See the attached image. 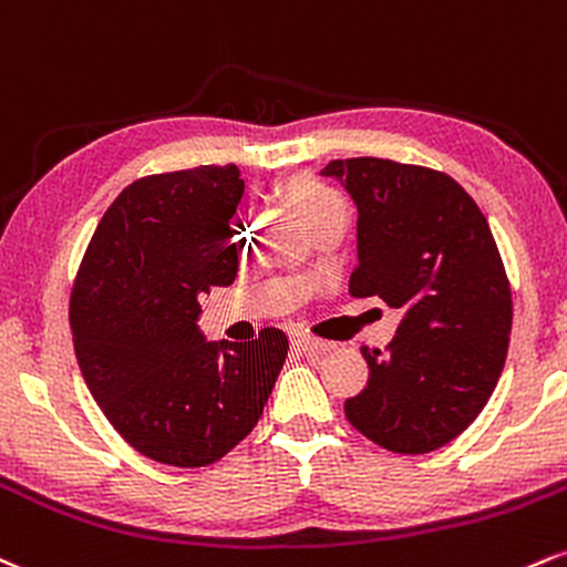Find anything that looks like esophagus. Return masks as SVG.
<instances>
[{"instance_id": "esophagus-1", "label": "esophagus", "mask_w": 567, "mask_h": 567, "mask_svg": "<svg viewBox=\"0 0 567 567\" xmlns=\"http://www.w3.org/2000/svg\"><path fill=\"white\" fill-rule=\"evenodd\" d=\"M289 342H291V348L302 350V352H326V350H329V344L318 342V339L308 337L305 331H291Z\"/></svg>"}]
</instances>
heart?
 Wrapping results in <instances>:
<instances>
[{
    "label": "heart",
    "instance_id": "1",
    "mask_svg": "<svg viewBox=\"0 0 567 567\" xmlns=\"http://www.w3.org/2000/svg\"><path fill=\"white\" fill-rule=\"evenodd\" d=\"M286 198H289V204L295 206V212L302 217V223L308 228H316L318 223H323L329 217L348 215L342 196L310 175L291 177L286 183Z\"/></svg>",
    "mask_w": 567,
    "mask_h": 567
}]
</instances>
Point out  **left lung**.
<instances>
[{
  "label": "left lung",
  "instance_id": "8db88e82",
  "mask_svg": "<svg viewBox=\"0 0 567 567\" xmlns=\"http://www.w3.org/2000/svg\"><path fill=\"white\" fill-rule=\"evenodd\" d=\"M358 206L352 297L401 310L388 352L361 350L369 382L344 414L395 454H430L488 403L512 331V291L481 206L454 177L390 158H337Z\"/></svg>",
  "mask_w": 567,
  "mask_h": 567
}]
</instances>
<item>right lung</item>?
Segmentation results:
<instances>
[{
	"instance_id": "add662e5",
	"label": "right lung",
	"mask_w": 567,
	"mask_h": 567,
	"mask_svg": "<svg viewBox=\"0 0 567 567\" xmlns=\"http://www.w3.org/2000/svg\"><path fill=\"white\" fill-rule=\"evenodd\" d=\"M241 196L236 164L140 177L109 206L79 265V369L113 430L153 462L215 464L255 430L284 369L281 329L206 342L196 326L202 295L238 272L230 217Z\"/></svg>"
}]
</instances>
